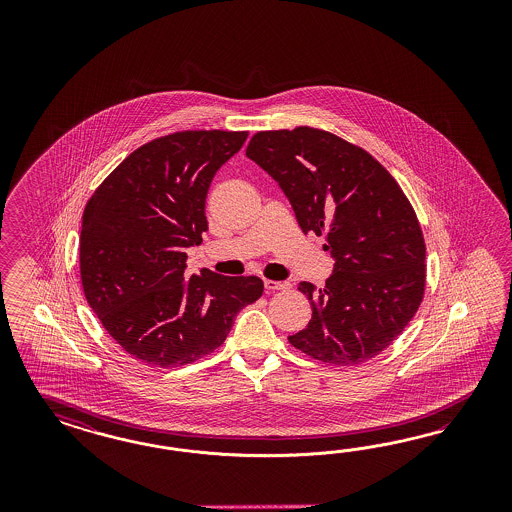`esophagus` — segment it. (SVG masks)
<instances>
[{"mask_svg": "<svg viewBox=\"0 0 512 512\" xmlns=\"http://www.w3.org/2000/svg\"><path fill=\"white\" fill-rule=\"evenodd\" d=\"M264 287H266V291H285V289H289V283L274 281V279H264Z\"/></svg>", "mask_w": 512, "mask_h": 512, "instance_id": "obj_1", "label": "esophagus"}]
</instances>
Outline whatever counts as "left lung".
Instances as JSON below:
<instances>
[{
  "instance_id": "left-lung-1",
  "label": "left lung",
  "mask_w": 512,
  "mask_h": 512,
  "mask_svg": "<svg viewBox=\"0 0 512 512\" xmlns=\"http://www.w3.org/2000/svg\"><path fill=\"white\" fill-rule=\"evenodd\" d=\"M246 155L278 182L302 233L325 236L336 259L325 287L298 285L313 313L289 343L332 366L377 357L426 287L424 234L402 187L364 148L310 125L259 131Z\"/></svg>"
}]
</instances>
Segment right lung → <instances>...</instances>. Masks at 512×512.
Returning a JSON list of instances; mask_svg holds the SVG:
<instances>
[{"instance_id": "add662e5", "label": "right lung", "mask_w": 512, "mask_h": 512, "mask_svg": "<svg viewBox=\"0 0 512 512\" xmlns=\"http://www.w3.org/2000/svg\"><path fill=\"white\" fill-rule=\"evenodd\" d=\"M248 131H176L142 144L93 191L82 214L80 279L101 325L125 353L186 366L227 340L236 313L263 295L257 276H187L186 248L208 231L217 169Z\"/></svg>"}]
</instances>
